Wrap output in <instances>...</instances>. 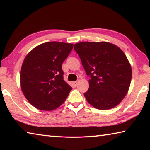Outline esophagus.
<instances>
[{"label":"esophagus","mask_w":150,"mask_h":150,"mask_svg":"<svg viewBox=\"0 0 150 150\" xmlns=\"http://www.w3.org/2000/svg\"><path fill=\"white\" fill-rule=\"evenodd\" d=\"M77 84H78V81H73V82H72V85H73L74 87H77Z\"/></svg>","instance_id":"esophagus-1"}]
</instances>
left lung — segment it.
Here are the masks:
<instances>
[{"label": "left lung", "instance_id": "1", "mask_svg": "<svg viewBox=\"0 0 150 150\" xmlns=\"http://www.w3.org/2000/svg\"><path fill=\"white\" fill-rule=\"evenodd\" d=\"M89 88L84 93L88 103L100 110L115 107L128 93L132 67L120 48L109 42H79L74 45Z\"/></svg>", "mask_w": 150, "mask_h": 150}]
</instances>
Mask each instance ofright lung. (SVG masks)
<instances>
[{"label": "right lung", "instance_id": "add662e5", "mask_svg": "<svg viewBox=\"0 0 150 150\" xmlns=\"http://www.w3.org/2000/svg\"><path fill=\"white\" fill-rule=\"evenodd\" d=\"M73 44L50 42L28 54L20 74V87L28 102L38 109L53 110L64 103L72 87L63 79L62 63Z\"/></svg>", "mask_w": 150, "mask_h": 150}]
</instances>
